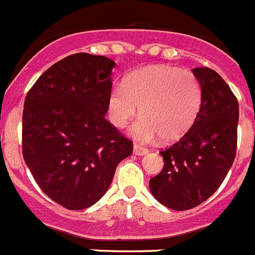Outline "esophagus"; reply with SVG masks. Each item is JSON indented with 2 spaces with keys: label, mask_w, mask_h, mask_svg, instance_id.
I'll return each instance as SVG.
<instances>
[{
  "label": "esophagus",
  "mask_w": 255,
  "mask_h": 255,
  "mask_svg": "<svg viewBox=\"0 0 255 255\" xmlns=\"http://www.w3.org/2000/svg\"><path fill=\"white\" fill-rule=\"evenodd\" d=\"M146 153H149V150L144 146L139 145V144H135L134 145V154L135 155H145Z\"/></svg>",
  "instance_id": "34e87169"
}]
</instances>
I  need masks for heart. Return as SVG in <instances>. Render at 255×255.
Here are the masks:
<instances>
[{
	"instance_id": "heart-1",
	"label": "heart",
	"mask_w": 255,
	"mask_h": 255,
	"mask_svg": "<svg viewBox=\"0 0 255 255\" xmlns=\"http://www.w3.org/2000/svg\"><path fill=\"white\" fill-rule=\"evenodd\" d=\"M202 104V88L190 71L170 67H148L132 72L123 85L112 88L107 115L116 128L124 129L139 114L131 128L140 141L160 135L164 141L177 140L195 123Z\"/></svg>"
}]
</instances>
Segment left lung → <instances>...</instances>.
Here are the masks:
<instances>
[{
	"label": "left lung",
	"mask_w": 255,
	"mask_h": 255,
	"mask_svg": "<svg viewBox=\"0 0 255 255\" xmlns=\"http://www.w3.org/2000/svg\"><path fill=\"white\" fill-rule=\"evenodd\" d=\"M202 88L200 112L190 130L160 151L164 167L149 181L151 195L172 210H190L214 195L237 154L239 105L212 69H193Z\"/></svg>",
	"instance_id": "1"
}]
</instances>
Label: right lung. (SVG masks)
<instances>
[{
	"label": "right lung",
	"mask_w": 255,
	"mask_h": 255,
	"mask_svg": "<svg viewBox=\"0 0 255 255\" xmlns=\"http://www.w3.org/2000/svg\"><path fill=\"white\" fill-rule=\"evenodd\" d=\"M115 62L77 53L46 69L27 92L22 155L44 193L69 210L95 205L109 190L132 141L105 119Z\"/></svg>",
	"instance_id": "1"
}]
</instances>
